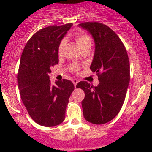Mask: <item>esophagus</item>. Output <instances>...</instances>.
<instances>
[{
    "instance_id": "1",
    "label": "esophagus",
    "mask_w": 152,
    "mask_h": 152,
    "mask_svg": "<svg viewBox=\"0 0 152 152\" xmlns=\"http://www.w3.org/2000/svg\"><path fill=\"white\" fill-rule=\"evenodd\" d=\"M72 82H73V85H74L75 87H76V85H77V83H78V82H79V81H78L77 79H73V80H72Z\"/></svg>"
}]
</instances>
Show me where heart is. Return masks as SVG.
<instances>
[{
	"mask_svg": "<svg viewBox=\"0 0 152 152\" xmlns=\"http://www.w3.org/2000/svg\"><path fill=\"white\" fill-rule=\"evenodd\" d=\"M75 39H76V42L77 43V45H79V48H82L85 46L86 45H91V39H90V37L87 34L84 33V32H79V33L76 34L75 35ZM66 39H64L59 43V47H58V53L59 55H62L64 53V50H65V45H66ZM73 71H76L78 70V67L76 65H72L70 67Z\"/></svg>",
	"mask_w": 152,
	"mask_h": 152,
	"instance_id": "1",
	"label": "heart"
}]
</instances>
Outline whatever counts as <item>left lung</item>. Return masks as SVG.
Here are the masks:
<instances>
[{
  "mask_svg": "<svg viewBox=\"0 0 152 152\" xmlns=\"http://www.w3.org/2000/svg\"><path fill=\"white\" fill-rule=\"evenodd\" d=\"M79 26L90 32L95 42L90 70L96 72L99 84L90 86L85 81L76 85L85 92L82 102L85 120L103 124L120 112L130 80V66L123 42L110 27L98 22H85Z\"/></svg>",
  "mask_w": 152,
  "mask_h": 152,
  "instance_id": "1",
  "label": "left lung"
}]
</instances>
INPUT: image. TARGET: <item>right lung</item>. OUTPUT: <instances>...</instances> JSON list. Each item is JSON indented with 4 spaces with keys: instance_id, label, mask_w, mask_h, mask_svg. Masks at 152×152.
Segmentation results:
<instances>
[{
    "instance_id": "1",
    "label": "right lung",
    "mask_w": 152,
    "mask_h": 152,
    "mask_svg": "<svg viewBox=\"0 0 152 152\" xmlns=\"http://www.w3.org/2000/svg\"><path fill=\"white\" fill-rule=\"evenodd\" d=\"M73 26H50L38 31L26 45L20 58L18 85L29 115L39 125L55 126L65 118L74 85L67 79L50 84V67L59 62L58 47Z\"/></svg>"
}]
</instances>
